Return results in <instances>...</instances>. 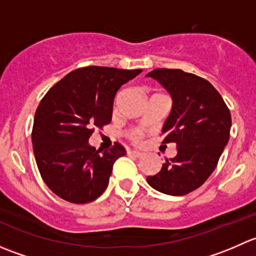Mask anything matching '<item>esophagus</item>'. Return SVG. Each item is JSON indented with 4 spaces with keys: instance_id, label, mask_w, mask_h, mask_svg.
Returning a JSON list of instances; mask_svg holds the SVG:
<instances>
[{
    "instance_id": "obj_1",
    "label": "esophagus",
    "mask_w": 256,
    "mask_h": 256,
    "mask_svg": "<svg viewBox=\"0 0 256 256\" xmlns=\"http://www.w3.org/2000/svg\"><path fill=\"white\" fill-rule=\"evenodd\" d=\"M128 154H132V156H135V157H138V158H140V157H142V156H144L142 152L136 151V150H131V151H128Z\"/></svg>"
}]
</instances>
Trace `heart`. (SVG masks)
Returning a JSON list of instances; mask_svg holds the SVG:
<instances>
[{"mask_svg":"<svg viewBox=\"0 0 256 256\" xmlns=\"http://www.w3.org/2000/svg\"><path fill=\"white\" fill-rule=\"evenodd\" d=\"M134 136H135V138H138V132H136V134H135V135H134Z\"/></svg>","mask_w":256,"mask_h":256,"instance_id":"heart-1","label":"heart"}]
</instances>
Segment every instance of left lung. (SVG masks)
<instances>
[{
    "instance_id": "obj_1",
    "label": "left lung",
    "mask_w": 256,
    "mask_h": 256,
    "mask_svg": "<svg viewBox=\"0 0 256 256\" xmlns=\"http://www.w3.org/2000/svg\"><path fill=\"white\" fill-rule=\"evenodd\" d=\"M172 98V109L162 126L164 144L174 142L177 154L161 171L146 178L154 190L184 196L203 184L216 167L229 141L232 116L208 80L180 69H154L146 74Z\"/></svg>"
}]
</instances>
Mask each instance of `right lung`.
<instances>
[{
	"label": "right lung",
	"instance_id": "right-lung-1",
	"mask_svg": "<svg viewBox=\"0 0 256 256\" xmlns=\"http://www.w3.org/2000/svg\"><path fill=\"white\" fill-rule=\"evenodd\" d=\"M141 69L85 66L56 82L37 108L32 144L38 170L62 200L82 204L96 200L109 184L114 162L126 154L116 142L100 152L89 144L94 128L112 121L115 95Z\"/></svg>",
	"mask_w": 256,
	"mask_h": 256
}]
</instances>
